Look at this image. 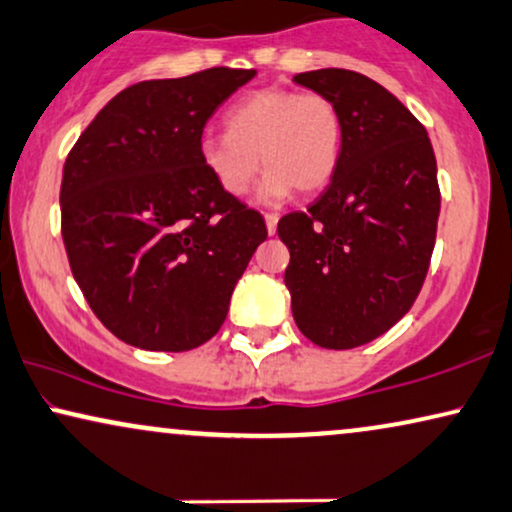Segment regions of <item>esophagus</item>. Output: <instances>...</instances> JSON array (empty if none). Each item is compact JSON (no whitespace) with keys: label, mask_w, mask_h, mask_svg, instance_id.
<instances>
[{"label":"esophagus","mask_w":512,"mask_h":512,"mask_svg":"<svg viewBox=\"0 0 512 512\" xmlns=\"http://www.w3.org/2000/svg\"><path fill=\"white\" fill-rule=\"evenodd\" d=\"M277 221H280V218H277V214H265V228H268L270 235H275Z\"/></svg>","instance_id":"esophagus-1"}]
</instances>
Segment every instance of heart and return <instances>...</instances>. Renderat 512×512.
Here are the masks:
<instances>
[{
	"instance_id": "heart-1",
	"label": "heart",
	"mask_w": 512,
	"mask_h": 512,
	"mask_svg": "<svg viewBox=\"0 0 512 512\" xmlns=\"http://www.w3.org/2000/svg\"><path fill=\"white\" fill-rule=\"evenodd\" d=\"M341 150L343 115L329 96L261 89L225 112V134L204 136L199 159L218 188L232 197L251 188L263 162L268 171L256 199L275 207L296 188L322 190L341 162Z\"/></svg>"
}]
</instances>
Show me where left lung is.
I'll list each match as a JSON object with an SVG mask.
<instances>
[{
	"mask_svg": "<svg viewBox=\"0 0 512 512\" xmlns=\"http://www.w3.org/2000/svg\"><path fill=\"white\" fill-rule=\"evenodd\" d=\"M343 115L341 162L308 211L280 218L284 284L296 327L315 345L350 350L400 322L426 280L440 188L423 124L353 70L301 72Z\"/></svg>",
	"mask_w": 512,
	"mask_h": 512,
	"instance_id": "left-lung-1",
	"label": "left lung"
}]
</instances>
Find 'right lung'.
Wrapping results in <instances>:
<instances>
[{"label": "right lung", "instance_id": "right-lung-1", "mask_svg": "<svg viewBox=\"0 0 512 512\" xmlns=\"http://www.w3.org/2000/svg\"><path fill=\"white\" fill-rule=\"evenodd\" d=\"M256 70L211 68L119 91L63 167L61 230L75 282L119 341L159 353L207 343L268 237L218 188L199 143Z\"/></svg>", "mask_w": 512, "mask_h": 512}]
</instances>
